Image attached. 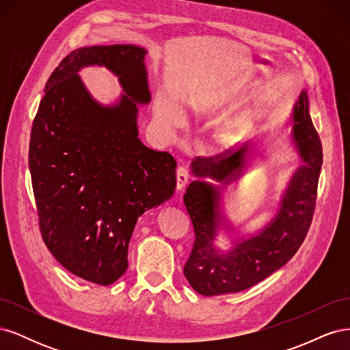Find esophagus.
<instances>
[{"label":"esophagus","instance_id":"1","mask_svg":"<svg viewBox=\"0 0 350 350\" xmlns=\"http://www.w3.org/2000/svg\"><path fill=\"white\" fill-rule=\"evenodd\" d=\"M188 183V169L184 166H179L176 169V189L178 191H183Z\"/></svg>","mask_w":350,"mask_h":350}]
</instances>
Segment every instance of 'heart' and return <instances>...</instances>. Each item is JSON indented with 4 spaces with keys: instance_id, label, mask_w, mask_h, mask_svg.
<instances>
[{
    "instance_id": "b5f03b06",
    "label": "heart",
    "mask_w": 350,
    "mask_h": 350,
    "mask_svg": "<svg viewBox=\"0 0 350 350\" xmlns=\"http://www.w3.org/2000/svg\"><path fill=\"white\" fill-rule=\"evenodd\" d=\"M194 107L197 109H206L208 103L206 100H194ZM154 115L163 129L166 130H176L179 125L183 124V115L176 105L166 98H157L154 102ZM247 122L243 118H238L225 124L221 130L216 135V143L220 149H229L234 144H237L243 133H245Z\"/></svg>"
}]
</instances>
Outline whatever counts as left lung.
Here are the masks:
<instances>
[{"label": "left lung", "instance_id": "1", "mask_svg": "<svg viewBox=\"0 0 350 350\" xmlns=\"http://www.w3.org/2000/svg\"><path fill=\"white\" fill-rule=\"evenodd\" d=\"M292 142L304 165L296 169L282 196L279 210L258 234L239 237L224 251L215 245L217 229H234L220 213V191L203 181L211 178L228 185L235 181L257 153L254 144L245 143L238 150H225L211 157L193 161V175L200 178L188 185L184 204L193 221L194 245L184 267L193 289L204 296L245 291L283 267L304 242L314 216L317 185L323 165V147L310 116L308 94L302 92L292 112Z\"/></svg>", "mask_w": 350, "mask_h": 350}]
</instances>
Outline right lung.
I'll return each instance as SVG.
<instances>
[{
	"mask_svg": "<svg viewBox=\"0 0 350 350\" xmlns=\"http://www.w3.org/2000/svg\"><path fill=\"white\" fill-rule=\"evenodd\" d=\"M135 45L72 51L51 74L30 133L29 169L42 239L62 267L107 286L129 267V243L144 211L175 193V159L139 139L137 105L150 102L144 57ZM107 66L124 93L94 101L78 71Z\"/></svg>",
	"mask_w": 350,
	"mask_h": 350,
	"instance_id": "obj_1",
	"label": "right lung"
}]
</instances>
